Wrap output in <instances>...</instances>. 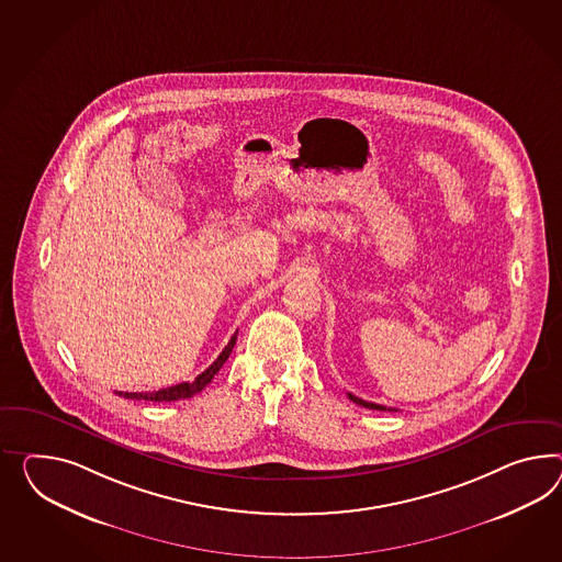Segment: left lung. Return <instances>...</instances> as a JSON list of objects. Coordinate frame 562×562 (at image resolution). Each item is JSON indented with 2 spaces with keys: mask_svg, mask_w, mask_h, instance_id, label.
<instances>
[{
  "mask_svg": "<svg viewBox=\"0 0 562 562\" xmlns=\"http://www.w3.org/2000/svg\"><path fill=\"white\" fill-rule=\"evenodd\" d=\"M348 400L350 402L359 403L362 407H369V409H379V412H397V409H391V407H385V405H379V403L364 402V400H360V397H355L352 393H348Z\"/></svg>",
  "mask_w": 562,
  "mask_h": 562,
  "instance_id": "8db88e82",
  "label": "left lung"
}]
</instances>
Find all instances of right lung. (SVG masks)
Segmentation results:
<instances>
[{"label":"right lung","instance_id":"obj_1","mask_svg":"<svg viewBox=\"0 0 562 562\" xmlns=\"http://www.w3.org/2000/svg\"><path fill=\"white\" fill-rule=\"evenodd\" d=\"M236 336H238V331H234V336L231 338V342L226 345V348L220 352V357H217L202 374H198L195 376V381H191V383H179V385H173V387L159 389V391H146V393H122V391H117V395L120 397H126V400H145V402H179V400H189V397H193L195 393H200L207 383H212V379H214V374L222 369V364L228 360L231 357L232 348L236 345Z\"/></svg>","mask_w":562,"mask_h":562}]
</instances>
